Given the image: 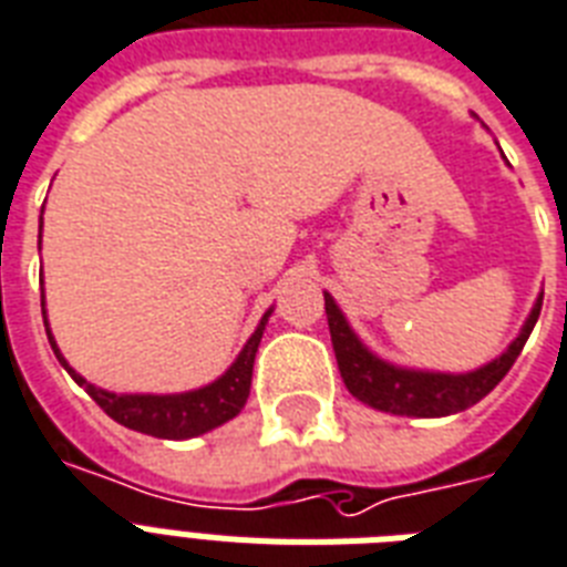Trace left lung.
Wrapping results in <instances>:
<instances>
[{
  "label": "left lung",
  "instance_id": "left-lung-1",
  "mask_svg": "<svg viewBox=\"0 0 567 567\" xmlns=\"http://www.w3.org/2000/svg\"><path fill=\"white\" fill-rule=\"evenodd\" d=\"M324 312H328V328L339 371H342L348 392L357 401L374 406V410L392 412V415L439 419V415H454V412L474 406L506 378V371L513 369L520 348L536 328L538 312H542V296H538L527 324L513 346L506 348L497 360L477 371H468V374H433V371H410L389 365V362L371 354L369 348L354 337V330L348 328L346 316L328 292H324Z\"/></svg>",
  "mask_w": 567,
  "mask_h": 567
}]
</instances>
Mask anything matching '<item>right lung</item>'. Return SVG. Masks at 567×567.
I'll return each mask as SVG.
<instances>
[{
    "mask_svg": "<svg viewBox=\"0 0 567 567\" xmlns=\"http://www.w3.org/2000/svg\"><path fill=\"white\" fill-rule=\"evenodd\" d=\"M40 228H43V216H40ZM40 307H43V296H40ZM269 312L262 316L260 328L251 333L246 348L239 351L237 362H234L219 380H213L210 386L196 389V392H184V395H116V392H104V389L93 386V383H87L81 374H75V371L70 369V362L63 360L58 346H54L52 333H49V321L47 333L49 342H52L54 357L61 360L63 369L70 371L72 380H75L79 386L87 389V395L93 398L113 421H120V424H125L128 430H137V433H146V436L193 439L207 433V430L219 427L225 421H230L234 415H239L243 406H246L248 392H251L255 354L257 346H260L262 328H266V321H269Z\"/></svg>",
    "mask_w": 567,
    "mask_h": 567,
    "instance_id": "right-lung-1",
    "label": "right lung"
}]
</instances>
